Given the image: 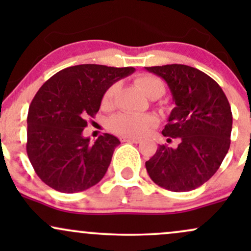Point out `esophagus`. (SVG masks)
<instances>
[{
	"mask_svg": "<svg viewBox=\"0 0 251 251\" xmlns=\"http://www.w3.org/2000/svg\"><path fill=\"white\" fill-rule=\"evenodd\" d=\"M122 142H129V143L138 144L140 143V139L139 138H134V137H122Z\"/></svg>",
	"mask_w": 251,
	"mask_h": 251,
	"instance_id": "obj_1",
	"label": "esophagus"
}]
</instances>
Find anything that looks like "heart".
<instances>
[{"instance_id":"1","label":"heart","mask_w":251,"mask_h":251,"mask_svg":"<svg viewBox=\"0 0 251 251\" xmlns=\"http://www.w3.org/2000/svg\"><path fill=\"white\" fill-rule=\"evenodd\" d=\"M138 85L144 93L151 99H157L165 93V85L159 77L152 74H140L135 79ZM119 85L113 83L106 89L103 93L101 103L102 106H111L113 103ZM155 125V119L148 114H133V113H119L112 117L108 122L111 131L119 135H128V137H139L144 135L150 128Z\"/></svg>"}]
</instances>
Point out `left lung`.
I'll list each match as a JSON object with an SVG mask.
<instances>
[{
  "instance_id": "left-lung-1",
  "label": "left lung",
  "mask_w": 251,
  "mask_h": 251,
  "mask_svg": "<svg viewBox=\"0 0 251 251\" xmlns=\"http://www.w3.org/2000/svg\"><path fill=\"white\" fill-rule=\"evenodd\" d=\"M163 77L176 107L163 129L179 138L176 149L159 145L145 163L157 185L175 192L197 189L216 174L230 148L232 113L221 86L208 74L186 65L145 67Z\"/></svg>"
}]
</instances>
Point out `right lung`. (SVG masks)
<instances>
[{"mask_svg": "<svg viewBox=\"0 0 251 251\" xmlns=\"http://www.w3.org/2000/svg\"><path fill=\"white\" fill-rule=\"evenodd\" d=\"M133 67L77 65L57 72L31 100L27 118V154L43 183L74 194L99 183L120 142L105 133L92 144L82 137L87 118L99 111L103 93Z\"/></svg>", "mask_w": 251, "mask_h": 251, "instance_id": "obj_1", "label": "right lung"}]
</instances>
